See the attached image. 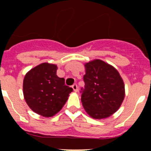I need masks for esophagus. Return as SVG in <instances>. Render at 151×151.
Listing matches in <instances>:
<instances>
[{
  "label": "esophagus",
  "mask_w": 151,
  "mask_h": 151,
  "mask_svg": "<svg viewBox=\"0 0 151 151\" xmlns=\"http://www.w3.org/2000/svg\"><path fill=\"white\" fill-rule=\"evenodd\" d=\"M72 88L74 90V92H77L78 91V87H77V84H74L72 85Z\"/></svg>",
  "instance_id": "1"
}]
</instances>
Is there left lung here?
Masks as SVG:
<instances>
[{"mask_svg":"<svg viewBox=\"0 0 151 151\" xmlns=\"http://www.w3.org/2000/svg\"><path fill=\"white\" fill-rule=\"evenodd\" d=\"M81 101L88 115L95 119L115 113L125 96L124 83L118 71L101 60L85 63Z\"/></svg>","mask_w":151,"mask_h":151,"instance_id":"obj_1","label":"left lung"}]
</instances>
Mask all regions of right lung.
<instances>
[{
	"mask_svg": "<svg viewBox=\"0 0 151 151\" xmlns=\"http://www.w3.org/2000/svg\"><path fill=\"white\" fill-rule=\"evenodd\" d=\"M56 72V65L44 63L30 70L23 80L25 101L33 112L44 117L58 112L73 91Z\"/></svg>",
	"mask_w": 151,
	"mask_h": 151,
	"instance_id": "add662e5",
	"label": "right lung"
}]
</instances>
